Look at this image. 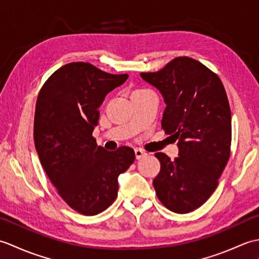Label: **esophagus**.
Segmentation results:
<instances>
[{
	"label": "esophagus",
	"mask_w": 259,
	"mask_h": 259,
	"mask_svg": "<svg viewBox=\"0 0 259 259\" xmlns=\"http://www.w3.org/2000/svg\"><path fill=\"white\" fill-rule=\"evenodd\" d=\"M135 155H136L137 159H141L142 157L147 156V152L145 150L140 149V148H136V149H135Z\"/></svg>",
	"instance_id": "34e87169"
}]
</instances>
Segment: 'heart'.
Here are the masks:
<instances>
[{
  "label": "heart",
  "instance_id": "1",
  "mask_svg": "<svg viewBox=\"0 0 259 259\" xmlns=\"http://www.w3.org/2000/svg\"><path fill=\"white\" fill-rule=\"evenodd\" d=\"M138 91H142V90H138Z\"/></svg>",
  "mask_w": 259,
  "mask_h": 259
}]
</instances>
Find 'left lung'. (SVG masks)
Wrapping results in <instances>:
<instances>
[{"label": "left lung", "instance_id": "obj_1", "mask_svg": "<svg viewBox=\"0 0 259 259\" xmlns=\"http://www.w3.org/2000/svg\"><path fill=\"white\" fill-rule=\"evenodd\" d=\"M141 78L166 102L161 128L178 140L179 157L157 152L160 171L153 179L157 197L169 210L187 213L212 195L230 157L232 113L219 76L188 57L170 61Z\"/></svg>", "mask_w": 259, "mask_h": 259}]
</instances>
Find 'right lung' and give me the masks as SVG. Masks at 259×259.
<instances>
[{
	"mask_svg": "<svg viewBox=\"0 0 259 259\" xmlns=\"http://www.w3.org/2000/svg\"><path fill=\"white\" fill-rule=\"evenodd\" d=\"M128 76L72 62L51 74L37 96L33 136L41 164L62 199L85 216L111 205L119 175L135 161L133 148L107 151L92 137L104 97Z\"/></svg>",
	"mask_w": 259,
	"mask_h": 259,
	"instance_id": "add662e5",
	"label": "right lung"
}]
</instances>
